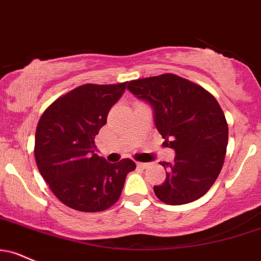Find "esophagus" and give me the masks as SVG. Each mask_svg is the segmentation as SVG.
<instances>
[{"instance_id": "34e87169", "label": "esophagus", "mask_w": 261, "mask_h": 261, "mask_svg": "<svg viewBox=\"0 0 261 261\" xmlns=\"http://www.w3.org/2000/svg\"><path fill=\"white\" fill-rule=\"evenodd\" d=\"M136 165H137V168H140V169H147L149 166V164H147V163H141V162H137Z\"/></svg>"}]
</instances>
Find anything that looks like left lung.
<instances>
[{
    "label": "left lung",
    "mask_w": 261,
    "mask_h": 261,
    "mask_svg": "<svg viewBox=\"0 0 261 261\" xmlns=\"http://www.w3.org/2000/svg\"><path fill=\"white\" fill-rule=\"evenodd\" d=\"M127 89L154 109V121L172 163H162L166 178L154 193L162 202L181 205L197 200L214 185L228 141V126L212 93L175 74L130 81Z\"/></svg>",
    "instance_id": "8db88e82"
}]
</instances>
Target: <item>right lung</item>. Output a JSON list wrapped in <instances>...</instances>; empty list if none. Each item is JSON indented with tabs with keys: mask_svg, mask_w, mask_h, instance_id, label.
<instances>
[{
	"mask_svg": "<svg viewBox=\"0 0 261 261\" xmlns=\"http://www.w3.org/2000/svg\"><path fill=\"white\" fill-rule=\"evenodd\" d=\"M127 83L81 85L55 100L41 115L35 161L57 198L85 213L103 212L118 202L131 159L111 164L95 153V137Z\"/></svg>",
	"mask_w": 261,
	"mask_h": 261,
	"instance_id": "add662e5",
	"label": "right lung"
}]
</instances>
